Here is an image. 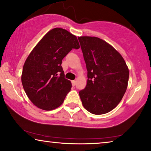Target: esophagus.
Returning <instances> with one entry per match:
<instances>
[{"label": "esophagus", "mask_w": 151, "mask_h": 151, "mask_svg": "<svg viewBox=\"0 0 151 151\" xmlns=\"http://www.w3.org/2000/svg\"><path fill=\"white\" fill-rule=\"evenodd\" d=\"M76 80H72V81H71L72 85H73V86H75V85H76Z\"/></svg>", "instance_id": "1"}]
</instances>
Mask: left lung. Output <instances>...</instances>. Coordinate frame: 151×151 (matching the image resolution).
Instances as JSON below:
<instances>
[{"instance_id":"8db88e82","label":"left lung","mask_w":151,"mask_h":151,"mask_svg":"<svg viewBox=\"0 0 151 151\" xmlns=\"http://www.w3.org/2000/svg\"><path fill=\"white\" fill-rule=\"evenodd\" d=\"M87 70V83L79 91L83 106L93 114L115 108L128 87L129 70L118 51L95 37H78Z\"/></svg>"}]
</instances>
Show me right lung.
<instances>
[{"label": "right lung", "mask_w": 151, "mask_h": 151, "mask_svg": "<svg viewBox=\"0 0 151 151\" xmlns=\"http://www.w3.org/2000/svg\"><path fill=\"white\" fill-rule=\"evenodd\" d=\"M80 48L77 37L64 29L47 32L25 60L21 82L27 96L39 108L52 110L60 106L71 88L61 66L73 48Z\"/></svg>", "instance_id": "right-lung-1"}]
</instances>
